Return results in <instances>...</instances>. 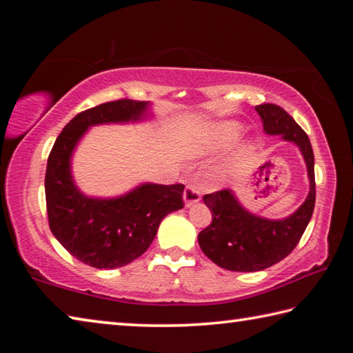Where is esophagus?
Segmentation results:
<instances>
[{
  "label": "esophagus",
  "mask_w": 353,
  "mask_h": 353,
  "mask_svg": "<svg viewBox=\"0 0 353 353\" xmlns=\"http://www.w3.org/2000/svg\"><path fill=\"white\" fill-rule=\"evenodd\" d=\"M183 201H185V205H187V207L193 205V204H196V202L201 201V190H199L198 185L188 183L187 187H185Z\"/></svg>",
  "instance_id": "esophagus-1"
}]
</instances>
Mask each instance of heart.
I'll list each match as a JSON object with an SVG mask.
<instances>
[{"instance_id": "heart-1", "label": "heart", "mask_w": 353, "mask_h": 353, "mask_svg": "<svg viewBox=\"0 0 353 353\" xmlns=\"http://www.w3.org/2000/svg\"><path fill=\"white\" fill-rule=\"evenodd\" d=\"M241 134V126L234 121L216 123L205 129L198 139L191 143V149L196 154H210L232 145Z\"/></svg>"}]
</instances>
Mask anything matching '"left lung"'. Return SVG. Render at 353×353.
I'll use <instances>...</instances> for the list:
<instances>
[{
    "label": "left lung",
    "mask_w": 353,
    "mask_h": 353,
    "mask_svg": "<svg viewBox=\"0 0 353 353\" xmlns=\"http://www.w3.org/2000/svg\"><path fill=\"white\" fill-rule=\"evenodd\" d=\"M268 135H282L301 149L307 163L310 191L303 204L285 219H266L248 212L232 190L204 196L213 219L199 232L198 241L208 259L229 271L254 272L283 260L297 246L312 219L316 201L314 155L308 135L282 107L255 105Z\"/></svg>",
    "instance_id": "1"
}]
</instances>
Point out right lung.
Wrapping results in <instances>:
<instances>
[{
    "label": "right lung",
    "mask_w": 353,
    "mask_h": 353,
    "mask_svg": "<svg viewBox=\"0 0 353 353\" xmlns=\"http://www.w3.org/2000/svg\"><path fill=\"white\" fill-rule=\"evenodd\" d=\"M148 105L118 99L77 113L48 157L45 196L52 235L77 260L98 270H115L139 259L166 214L183 208L182 183H143L119 198L99 199L81 193L71 176V155L88 128L139 121Z\"/></svg>",
    "instance_id": "obj_1"
}]
</instances>
